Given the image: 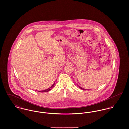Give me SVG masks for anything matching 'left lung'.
<instances>
[{
  "instance_id": "obj_1",
  "label": "left lung",
  "mask_w": 129,
  "mask_h": 129,
  "mask_svg": "<svg viewBox=\"0 0 129 129\" xmlns=\"http://www.w3.org/2000/svg\"><path fill=\"white\" fill-rule=\"evenodd\" d=\"M78 86H79V85H78ZM79 86V88H80V89H83V90H86V89H83V88H82V87H80V86Z\"/></svg>"
}]
</instances>
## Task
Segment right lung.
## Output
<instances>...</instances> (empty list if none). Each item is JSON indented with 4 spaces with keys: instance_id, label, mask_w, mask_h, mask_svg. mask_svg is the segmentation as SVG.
<instances>
[{
    "instance_id": "add662e5",
    "label": "right lung",
    "mask_w": 129,
    "mask_h": 129,
    "mask_svg": "<svg viewBox=\"0 0 129 129\" xmlns=\"http://www.w3.org/2000/svg\"><path fill=\"white\" fill-rule=\"evenodd\" d=\"M54 84L51 86V87H50L49 88H48V89H46V90H42V91H39V92H48V91H49L50 89H51V88H52V87L54 86Z\"/></svg>"
}]
</instances>
